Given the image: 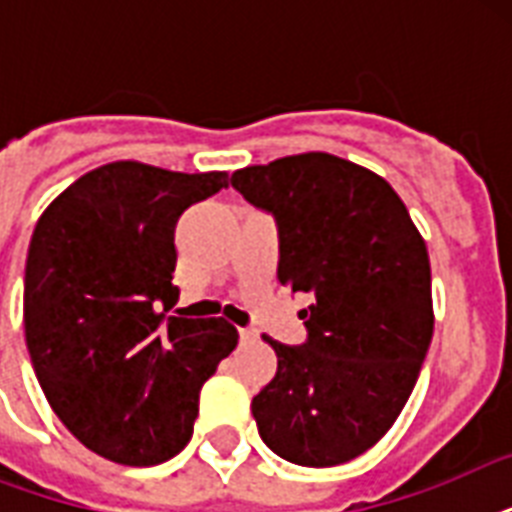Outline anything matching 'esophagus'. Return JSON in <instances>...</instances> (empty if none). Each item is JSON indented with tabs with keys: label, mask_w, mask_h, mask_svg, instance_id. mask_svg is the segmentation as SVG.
I'll use <instances>...</instances> for the list:
<instances>
[{
	"label": "esophagus",
	"mask_w": 512,
	"mask_h": 512,
	"mask_svg": "<svg viewBox=\"0 0 512 512\" xmlns=\"http://www.w3.org/2000/svg\"><path fill=\"white\" fill-rule=\"evenodd\" d=\"M255 332H252V329H239V340L241 342H252V340H255Z\"/></svg>",
	"instance_id": "34e87169"
}]
</instances>
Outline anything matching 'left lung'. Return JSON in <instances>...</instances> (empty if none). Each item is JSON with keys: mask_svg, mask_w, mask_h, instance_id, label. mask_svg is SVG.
Here are the masks:
<instances>
[{"mask_svg": "<svg viewBox=\"0 0 512 512\" xmlns=\"http://www.w3.org/2000/svg\"><path fill=\"white\" fill-rule=\"evenodd\" d=\"M231 185L276 217L281 284L313 297L305 345L263 335L279 369L252 398L260 438L295 465H342L388 433L420 377L428 247L388 180L340 156H284Z\"/></svg>", "mask_w": 512, "mask_h": 512, "instance_id": "8db88e82", "label": "left lung"}]
</instances>
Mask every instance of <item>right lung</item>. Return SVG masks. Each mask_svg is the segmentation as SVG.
<instances>
[{
  "label": "right lung",
  "instance_id": "right-lung-1",
  "mask_svg": "<svg viewBox=\"0 0 512 512\" xmlns=\"http://www.w3.org/2000/svg\"><path fill=\"white\" fill-rule=\"evenodd\" d=\"M228 185L225 172L111 162L71 183L34 228L23 327L60 422L100 457L146 468L193 433L201 385L239 342L225 319L164 316L177 217Z\"/></svg>",
  "mask_w": 512,
  "mask_h": 512
}]
</instances>
